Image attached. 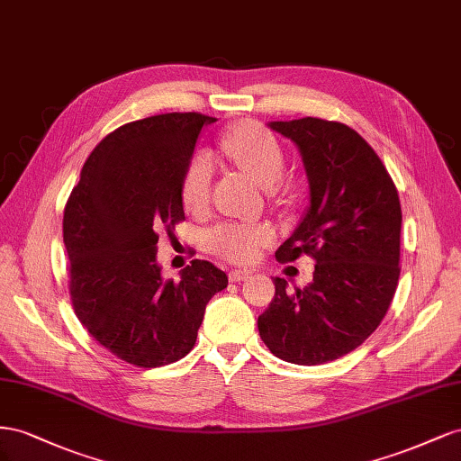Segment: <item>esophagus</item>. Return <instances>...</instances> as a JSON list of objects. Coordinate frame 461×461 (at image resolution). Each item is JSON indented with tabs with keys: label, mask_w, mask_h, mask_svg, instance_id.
<instances>
[{
	"label": "esophagus",
	"mask_w": 461,
	"mask_h": 461,
	"mask_svg": "<svg viewBox=\"0 0 461 461\" xmlns=\"http://www.w3.org/2000/svg\"><path fill=\"white\" fill-rule=\"evenodd\" d=\"M251 276V270H231L230 272V282H243Z\"/></svg>",
	"instance_id": "esophagus-1"
}]
</instances>
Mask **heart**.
Segmentation results:
<instances>
[{
  "label": "heart",
  "mask_w": 461,
  "mask_h": 461,
  "mask_svg": "<svg viewBox=\"0 0 461 461\" xmlns=\"http://www.w3.org/2000/svg\"><path fill=\"white\" fill-rule=\"evenodd\" d=\"M220 149L230 160L251 176L260 187H272L284 176L285 154L280 140L257 123H240L220 140ZM214 176L212 156L194 154L181 177V196L189 208H201L208 201ZM272 231L260 223H223L208 233V247L231 260L247 262L268 243Z\"/></svg>",
  "instance_id": "heart-1"
}]
</instances>
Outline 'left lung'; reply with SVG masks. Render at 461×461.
<instances>
[{
  "label": "left lung",
  "mask_w": 461,
  "mask_h": 461,
  "mask_svg": "<svg viewBox=\"0 0 461 461\" xmlns=\"http://www.w3.org/2000/svg\"><path fill=\"white\" fill-rule=\"evenodd\" d=\"M292 140L309 181V206L276 258L307 253L312 282L276 295L258 317L267 348L287 363L322 365L369 338L392 303L400 278V196L384 164L359 133L319 117L270 122Z\"/></svg>",
  "instance_id": "obj_1"
}]
</instances>
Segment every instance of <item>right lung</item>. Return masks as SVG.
I'll use <instances>...</instances> for the list:
<instances>
[{
    "mask_svg": "<svg viewBox=\"0 0 461 461\" xmlns=\"http://www.w3.org/2000/svg\"><path fill=\"white\" fill-rule=\"evenodd\" d=\"M216 117L162 113L115 129L90 152L63 212L77 319L100 346L142 369L193 349L206 303L228 287L194 258L164 278L156 231L185 220L181 177L203 127Z\"/></svg>",
    "mask_w": 461,
    "mask_h": 461,
    "instance_id": "right-lung-1",
    "label": "right lung"
}]
</instances>
